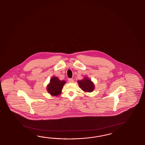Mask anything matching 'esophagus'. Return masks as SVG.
Masks as SVG:
<instances>
[{
  "instance_id": "esophagus-1",
  "label": "esophagus",
  "mask_w": 145,
  "mask_h": 145,
  "mask_svg": "<svg viewBox=\"0 0 145 145\" xmlns=\"http://www.w3.org/2000/svg\"><path fill=\"white\" fill-rule=\"evenodd\" d=\"M68 82L69 83H73L74 82V80L72 79H71V78H69V79H68Z\"/></svg>"
}]
</instances>
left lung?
I'll return each instance as SVG.
<instances>
[{
    "mask_svg": "<svg viewBox=\"0 0 145 145\" xmlns=\"http://www.w3.org/2000/svg\"><path fill=\"white\" fill-rule=\"evenodd\" d=\"M78 83L80 88L85 92L91 93L95 89L94 83L88 77H85L83 79L78 80Z\"/></svg>",
    "mask_w": 145,
    "mask_h": 145,
    "instance_id": "8db88e82",
    "label": "left lung"
}]
</instances>
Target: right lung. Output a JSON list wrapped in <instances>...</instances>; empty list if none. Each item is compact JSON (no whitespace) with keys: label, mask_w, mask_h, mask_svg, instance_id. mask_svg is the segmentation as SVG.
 Returning a JSON list of instances; mask_svg holds the SVG:
<instances>
[{"label":"right lung","mask_w":145,"mask_h":145,"mask_svg":"<svg viewBox=\"0 0 145 145\" xmlns=\"http://www.w3.org/2000/svg\"><path fill=\"white\" fill-rule=\"evenodd\" d=\"M66 82L60 80L57 77H52L47 86V91L52 96H58L61 94L63 86Z\"/></svg>","instance_id":"1"}]
</instances>
